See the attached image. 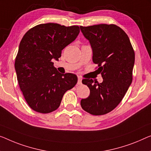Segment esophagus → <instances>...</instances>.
<instances>
[{"mask_svg": "<svg viewBox=\"0 0 151 151\" xmlns=\"http://www.w3.org/2000/svg\"><path fill=\"white\" fill-rule=\"evenodd\" d=\"M78 84L81 85L82 83V78L81 76H78Z\"/></svg>", "mask_w": 151, "mask_h": 151, "instance_id": "1", "label": "esophagus"}]
</instances>
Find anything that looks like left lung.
I'll use <instances>...</instances> for the list:
<instances>
[{
	"mask_svg": "<svg viewBox=\"0 0 151 151\" xmlns=\"http://www.w3.org/2000/svg\"><path fill=\"white\" fill-rule=\"evenodd\" d=\"M93 49V62L98 64L102 83L84 78L90 94L81 106L93 115H103L114 110L124 97L133 80L135 53L124 30L114 24L81 26Z\"/></svg>",
	"mask_w": 151,
	"mask_h": 151,
	"instance_id": "8db88e82",
	"label": "left lung"
}]
</instances>
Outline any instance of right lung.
Returning <instances> with one entry per match:
<instances>
[{"instance_id": "obj_1", "label": "right lung", "mask_w": 151, "mask_h": 151, "mask_svg": "<svg viewBox=\"0 0 151 151\" xmlns=\"http://www.w3.org/2000/svg\"><path fill=\"white\" fill-rule=\"evenodd\" d=\"M79 26L54 23L41 24L30 28L19 43L15 68L23 96L31 109L49 113L60 106L67 90L77 83L72 73L61 74L53 66L62 50L74 41Z\"/></svg>"}]
</instances>
